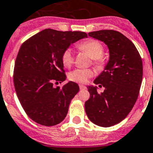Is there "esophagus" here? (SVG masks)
Here are the masks:
<instances>
[{
	"instance_id": "esophagus-1",
	"label": "esophagus",
	"mask_w": 153,
	"mask_h": 153,
	"mask_svg": "<svg viewBox=\"0 0 153 153\" xmlns=\"http://www.w3.org/2000/svg\"><path fill=\"white\" fill-rule=\"evenodd\" d=\"M79 88H80L81 90H82V89H85V88H86V87L84 85L80 84V85H79Z\"/></svg>"
}]
</instances>
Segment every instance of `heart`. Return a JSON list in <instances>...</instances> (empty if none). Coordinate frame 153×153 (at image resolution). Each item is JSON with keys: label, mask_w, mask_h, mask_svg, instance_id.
<instances>
[{"label": "heart", "mask_w": 153, "mask_h": 153, "mask_svg": "<svg viewBox=\"0 0 153 153\" xmlns=\"http://www.w3.org/2000/svg\"><path fill=\"white\" fill-rule=\"evenodd\" d=\"M77 49L80 51L85 52L92 59V64L97 68H102L106 65V57L103 55L104 47L100 41L96 39H88L77 46ZM61 61L63 65L69 68L72 66L74 61V53L70 49H67L61 55ZM93 71L90 68H77L71 71L68 78L71 81L75 82L85 83L88 79L93 76Z\"/></svg>", "instance_id": "b5f03b06"}]
</instances>
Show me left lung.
I'll list each match as a JSON object with an SVG mask.
<instances>
[{"label": "left lung", "mask_w": 153, "mask_h": 153, "mask_svg": "<svg viewBox=\"0 0 153 153\" xmlns=\"http://www.w3.org/2000/svg\"><path fill=\"white\" fill-rule=\"evenodd\" d=\"M88 36L107 45L110 60L94 81L104 91L99 94L96 87L88 86L90 97L85 109L93 124L107 128L122 121L138 99L143 74L142 57L134 43L117 31H96Z\"/></svg>", "instance_id": "obj_1"}]
</instances>
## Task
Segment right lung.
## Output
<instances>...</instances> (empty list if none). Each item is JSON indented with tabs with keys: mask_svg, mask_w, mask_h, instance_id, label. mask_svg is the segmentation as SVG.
Segmentation results:
<instances>
[{
	"mask_svg": "<svg viewBox=\"0 0 153 153\" xmlns=\"http://www.w3.org/2000/svg\"><path fill=\"white\" fill-rule=\"evenodd\" d=\"M87 37L83 32L47 29L25 40L14 68V85L23 110L35 122L53 126L67 116L71 100L79 91L73 82L55 88L66 79L61 61L71 43Z\"/></svg>",
	"mask_w": 153,
	"mask_h": 153,
	"instance_id": "add662e5",
	"label": "right lung"
}]
</instances>
